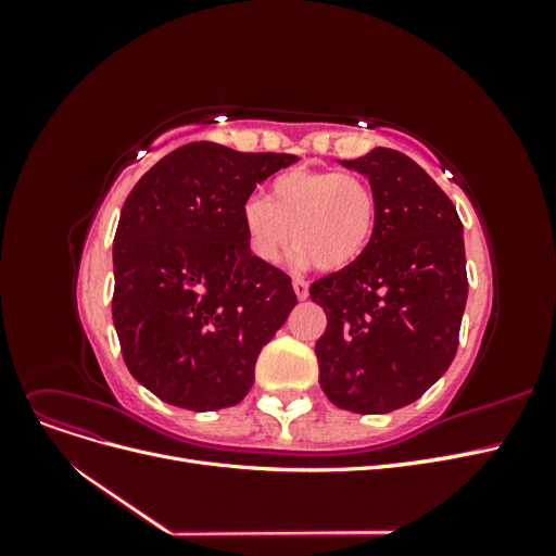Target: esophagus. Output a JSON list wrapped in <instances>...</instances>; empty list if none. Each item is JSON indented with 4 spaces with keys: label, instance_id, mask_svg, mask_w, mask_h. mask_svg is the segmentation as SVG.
Masks as SVG:
<instances>
[{
    "label": "esophagus",
    "instance_id": "34e87169",
    "mask_svg": "<svg viewBox=\"0 0 556 556\" xmlns=\"http://www.w3.org/2000/svg\"><path fill=\"white\" fill-rule=\"evenodd\" d=\"M292 285H294V292H296L299 299H306V296H308V280L296 276V278L292 280Z\"/></svg>",
    "mask_w": 556,
    "mask_h": 556
}]
</instances>
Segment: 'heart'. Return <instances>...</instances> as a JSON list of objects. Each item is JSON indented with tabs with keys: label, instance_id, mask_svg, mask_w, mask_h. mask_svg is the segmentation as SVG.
Segmentation results:
<instances>
[{
	"label": "heart",
	"instance_id": "heart-1",
	"mask_svg": "<svg viewBox=\"0 0 556 556\" xmlns=\"http://www.w3.org/2000/svg\"><path fill=\"white\" fill-rule=\"evenodd\" d=\"M380 199L371 180L331 169H290L274 178L266 201L250 197L241 223L252 255L276 262L292 243L296 262L341 271L371 245Z\"/></svg>",
	"mask_w": 556,
	"mask_h": 556
}]
</instances>
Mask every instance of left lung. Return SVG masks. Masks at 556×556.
<instances>
[{"mask_svg":"<svg viewBox=\"0 0 556 556\" xmlns=\"http://www.w3.org/2000/svg\"><path fill=\"white\" fill-rule=\"evenodd\" d=\"M343 166L371 180L380 217L355 264L311 285L327 313L315 355L333 406L378 415L417 401L457 355L464 227L450 197L399 150L376 148Z\"/></svg>","mask_w":556,"mask_h":556,"instance_id":"1","label":"left lung"}]
</instances>
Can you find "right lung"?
Segmentation results:
<instances>
[{
	"label": "right lung",
	"mask_w": 556,
	"mask_h": 556,
	"mask_svg": "<svg viewBox=\"0 0 556 556\" xmlns=\"http://www.w3.org/2000/svg\"><path fill=\"white\" fill-rule=\"evenodd\" d=\"M296 160L192 141L129 192L113 239V325L129 374L172 406H237L294 308L292 278L252 255L241 208Z\"/></svg>",
	"instance_id": "1"
}]
</instances>
